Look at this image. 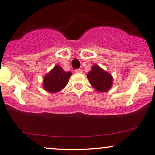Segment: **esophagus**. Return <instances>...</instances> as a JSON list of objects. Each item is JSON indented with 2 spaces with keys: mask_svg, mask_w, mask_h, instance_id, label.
<instances>
[{
  "mask_svg": "<svg viewBox=\"0 0 155 155\" xmlns=\"http://www.w3.org/2000/svg\"><path fill=\"white\" fill-rule=\"evenodd\" d=\"M82 69L81 68H78V69H76L75 70V72L76 73H82Z\"/></svg>",
  "mask_w": 155,
  "mask_h": 155,
  "instance_id": "esophagus-1",
  "label": "esophagus"
}]
</instances>
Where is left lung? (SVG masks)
<instances>
[{
  "instance_id": "left-lung-1",
  "label": "left lung",
  "mask_w": 155,
  "mask_h": 155,
  "mask_svg": "<svg viewBox=\"0 0 155 155\" xmlns=\"http://www.w3.org/2000/svg\"><path fill=\"white\" fill-rule=\"evenodd\" d=\"M89 83L98 92H105L110 89L113 84L111 74L106 72L97 65L92 67V70L87 74Z\"/></svg>"
}]
</instances>
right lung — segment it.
Segmentation results:
<instances>
[{
	"label": "right lung",
	"instance_id": "right-lung-1",
	"mask_svg": "<svg viewBox=\"0 0 155 155\" xmlns=\"http://www.w3.org/2000/svg\"><path fill=\"white\" fill-rule=\"evenodd\" d=\"M71 75L70 71H65L61 66H55L45 76L43 87L49 92H59L66 87Z\"/></svg>",
	"mask_w": 155,
	"mask_h": 155
}]
</instances>
